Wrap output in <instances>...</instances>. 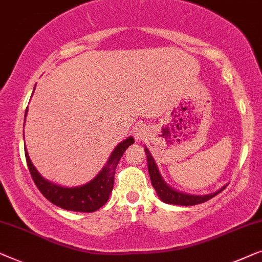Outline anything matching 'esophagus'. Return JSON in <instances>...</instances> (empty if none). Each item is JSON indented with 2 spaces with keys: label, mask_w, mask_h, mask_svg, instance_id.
<instances>
[{
  "label": "esophagus",
  "mask_w": 262,
  "mask_h": 262,
  "mask_svg": "<svg viewBox=\"0 0 262 262\" xmlns=\"http://www.w3.org/2000/svg\"><path fill=\"white\" fill-rule=\"evenodd\" d=\"M147 134H148V129H147V127L142 126V124H141V126H138L134 129V136H135L136 140L145 139Z\"/></svg>",
  "instance_id": "esophagus-1"
}]
</instances>
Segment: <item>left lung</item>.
<instances>
[{"instance_id": "left-lung-1", "label": "left lung", "mask_w": 262, "mask_h": 262, "mask_svg": "<svg viewBox=\"0 0 262 262\" xmlns=\"http://www.w3.org/2000/svg\"><path fill=\"white\" fill-rule=\"evenodd\" d=\"M146 156H147V163H148V172L150 177V182L154 189H156L158 196L160 197V200L168 204H176V205H184V206H190V205H196L204 203V202L211 200L212 197H215L216 194H219L221 191L226 189L227 185H224L222 189L213 193L203 194V196H196V194H187L179 192V191L173 190L172 187H169L166 183L164 182V179L161 178L159 169L157 167L156 161H154L153 157L150 156V152L147 148H145Z\"/></svg>"}]
</instances>
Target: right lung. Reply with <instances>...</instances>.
I'll list each match as a JSON object with an SVG mask.
<instances>
[{"mask_svg": "<svg viewBox=\"0 0 262 262\" xmlns=\"http://www.w3.org/2000/svg\"><path fill=\"white\" fill-rule=\"evenodd\" d=\"M26 115H27V109H26ZM133 143L134 139L132 136L120 142L110 154L102 171L89 183L77 187H62L43 179L29 159L27 149H25V156L36 187L51 203L70 211L94 212L108 202L114 187V179H115L114 177H115L117 164L123 156L124 150Z\"/></svg>", "mask_w": 262, "mask_h": 262, "instance_id": "add662e5", "label": "right lung"}]
</instances>
